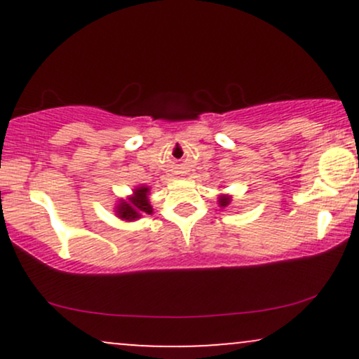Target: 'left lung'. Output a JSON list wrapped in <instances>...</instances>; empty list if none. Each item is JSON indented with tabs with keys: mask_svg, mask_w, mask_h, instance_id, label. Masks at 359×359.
Segmentation results:
<instances>
[{
	"mask_svg": "<svg viewBox=\"0 0 359 359\" xmlns=\"http://www.w3.org/2000/svg\"><path fill=\"white\" fill-rule=\"evenodd\" d=\"M217 203H219L221 208H226V205L231 203V197L226 196V194H222V196H219V201H217Z\"/></svg>",
	"mask_w": 359,
	"mask_h": 359,
	"instance_id": "1",
	"label": "left lung"
}]
</instances>
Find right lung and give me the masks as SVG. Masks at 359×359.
<instances>
[{
    "label": "right lung",
    "instance_id": "add662e5",
    "mask_svg": "<svg viewBox=\"0 0 359 359\" xmlns=\"http://www.w3.org/2000/svg\"><path fill=\"white\" fill-rule=\"evenodd\" d=\"M148 192L150 189L142 185V187H137L133 191V196H130L128 199H121L119 204L116 205V214L119 219L125 221H135L140 219L143 214H151L154 209H151L150 201H148Z\"/></svg>",
    "mask_w": 359,
    "mask_h": 359
}]
</instances>
